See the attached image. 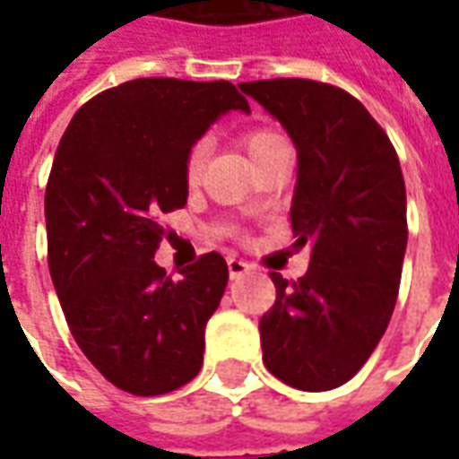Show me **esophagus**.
<instances>
[{
    "label": "esophagus",
    "mask_w": 459,
    "mask_h": 459,
    "mask_svg": "<svg viewBox=\"0 0 459 459\" xmlns=\"http://www.w3.org/2000/svg\"><path fill=\"white\" fill-rule=\"evenodd\" d=\"M250 270V265L246 260H238V258H229V273H230V280H238L243 278L246 273Z\"/></svg>",
    "instance_id": "esophagus-1"
}]
</instances>
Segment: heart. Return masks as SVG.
<instances>
[{
  "label": "heart",
  "instance_id": "obj_1",
  "mask_svg": "<svg viewBox=\"0 0 459 459\" xmlns=\"http://www.w3.org/2000/svg\"><path fill=\"white\" fill-rule=\"evenodd\" d=\"M243 144H246V152H248V157L253 160V164H258L270 154H275V152L285 150L288 147V142L280 137L278 132L265 130V127H260V130H250L246 137H243ZM206 157H209V144L206 142H196L189 152H186V160H184V174H186V181L194 184V181H199L201 171H204V164H206Z\"/></svg>",
  "mask_w": 459,
  "mask_h": 459
}]
</instances>
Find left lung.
Masks as SVG:
<instances>
[{
  "label": "left lung",
  "instance_id": "left-lung-1",
  "mask_svg": "<svg viewBox=\"0 0 459 459\" xmlns=\"http://www.w3.org/2000/svg\"><path fill=\"white\" fill-rule=\"evenodd\" d=\"M238 88L298 150L290 221L295 246L309 248L298 282L270 273L278 299L260 319L263 361L292 388L332 391L366 364L394 315L408 243L401 164L346 91L305 78Z\"/></svg>",
  "mask_w": 459,
  "mask_h": 459
}]
</instances>
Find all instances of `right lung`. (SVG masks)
<instances>
[{
    "label": "right lung",
    "mask_w": 459,
    "mask_h": 459,
    "mask_svg": "<svg viewBox=\"0 0 459 459\" xmlns=\"http://www.w3.org/2000/svg\"><path fill=\"white\" fill-rule=\"evenodd\" d=\"M250 113L229 81L137 78L74 115L46 186L48 270L91 364L122 391L161 395L204 364V329L229 265L201 255L167 278L154 263L161 213L189 196L186 152L221 115Z\"/></svg>",
    "instance_id": "obj_1"
}]
</instances>
